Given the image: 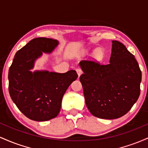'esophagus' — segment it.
I'll return each instance as SVG.
<instances>
[{
	"label": "esophagus",
	"mask_w": 148,
	"mask_h": 148,
	"mask_svg": "<svg viewBox=\"0 0 148 148\" xmlns=\"http://www.w3.org/2000/svg\"><path fill=\"white\" fill-rule=\"evenodd\" d=\"M76 72H77L78 76H80V75H81V74H82V72H82V69H80V68H76Z\"/></svg>",
	"instance_id": "esophagus-1"
}]
</instances>
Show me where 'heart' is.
<instances>
[{
    "label": "heart",
    "mask_w": 148,
    "mask_h": 148,
    "mask_svg": "<svg viewBox=\"0 0 148 148\" xmlns=\"http://www.w3.org/2000/svg\"><path fill=\"white\" fill-rule=\"evenodd\" d=\"M94 57L97 59H100L102 57V51H101V49H97L94 52Z\"/></svg>",
    "instance_id": "heart-1"
}]
</instances>
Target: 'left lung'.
Masks as SVG:
<instances>
[{
  "mask_svg": "<svg viewBox=\"0 0 148 148\" xmlns=\"http://www.w3.org/2000/svg\"><path fill=\"white\" fill-rule=\"evenodd\" d=\"M80 81L87 108L94 116L116 119L125 115L136 102L142 74L133 54L121 42L112 41L109 63L81 60Z\"/></svg>",
  "mask_w": 148,
  "mask_h": 148,
  "instance_id": "1",
  "label": "left lung"
}]
</instances>
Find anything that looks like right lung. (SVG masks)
<instances>
[{"instance_id": "obj_1", "label": "right lung", "mask_w": 148, "mask_h": 148, "mask_svg": "<svg viewBox=\"0 0 148 148\" xmlns=\"http://www.w3.org/2000/svg\"><path fill=\"white\" fill-rule=\"evenodd\" d=\"M58 45L56 40L33 39L16 52L10 67V95L19 111L35 121H47L58 115L64 92L78 77L75 70L30 71L42 52L50 53Z\"/></svg>"}]
</instances>
